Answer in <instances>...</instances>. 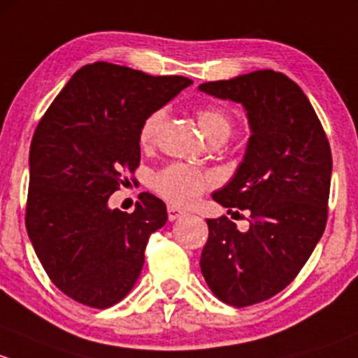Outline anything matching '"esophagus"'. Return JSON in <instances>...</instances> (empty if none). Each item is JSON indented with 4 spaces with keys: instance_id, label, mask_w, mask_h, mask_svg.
I'll list each match as a JSON object with an SVG mask.
<instances>
[{
    "instance_id": "esophagus-1",
    "label": "esophagus",
    "mask_w": 358,
    "mask_h": 358,
    "mask_svg": "<svg viewBox=\"0 0 358 358\" xmlns=\"http://www.w3.org/2000/svg\"><path fill=\"white\" fill-rule=\"evenodd\" d=\"M167 213H169V220H178L182 215H186V213H184L182 210H179L178 206H174V205H169L167 206Z\"/></svg>"
}]
</instances>
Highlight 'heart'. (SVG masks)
I'll return each mask as SVG.
<instances>
[{
    "mask_svg": "<svg viewBox=\"0 0 358 358\" xmlns=\"http://www.w3.org/2000/svg\"><path fill=\"white\" fill-rule=\"evenodd\" d=\"M196 120L208 141L227 139L231 134V129H233V122H231L229 117L222 110L213 108V106H203V108L198 110ZM162 122H164L162 110L150 113L143 120L141 127H139V145L143 148H150L153 145ZM212 182L213 179L198 169L184 164H171L160 169L153 176L152 187L158 196L167 200L169 203L189 206L212 186Z\"/></svg>",
    "mask_w": 358,
    "mask_h": 358,
    "instance_id": "1",
    "label": "heart"
}]
</instances>
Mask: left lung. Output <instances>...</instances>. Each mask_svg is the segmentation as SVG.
Segmentation results:
<instances>
[{"instance_id":"obj_1","label":"left lung","mask_w":358,"mask_h":358,"mask_svg":"<svg viewBox=\"0 0 358 358\" xmlns=\"http://www.w3.org/2000/svg\"><path fill=\"white\" fill-rule=\"evenodd\" d=\"M198 90L241 103L252 131L234 178L213 193L227 212L246 210L250 229L241 233L227 217L206 219L200 259L212 293L248 307L285 289L326 229L329 141L308 98L281 72L257 70Z\"/></svg>"}]
</instances>
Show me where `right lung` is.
I'll return each instance as SVG.
<instances>
[{"label":"right lung","instance_id":"obj_1","mask_svg":"<svg viewBox=\"0 0 358 358\" xmlns=\"http://www.w3.org/2000/svg\"><path fill=\"white\" fill-rule=\"evenodd\" d=\"M193 80L96 62L77 70L32 136L25 227L58 289L106 308L132 289L150 236L167 222L160 198L139 194L132 213L110 194L141 160L139 127Z\"/></svg>","mask_w":358,"mask_h":358}]
</instances>
